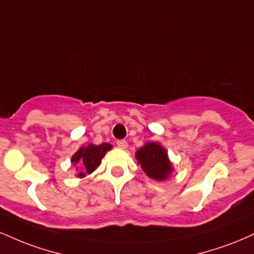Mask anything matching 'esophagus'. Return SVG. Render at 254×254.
<instances>
[{
  "label": "esophagus",
  "instance_id": "esophagus-1",
  "mask_svg": "<svg viewBox=\"0 0 254 254\" xmlns=\"http://www.w3.org/2000/svg\"><path fill=\"white\" fill-rule=\"evenodd\" d=\"M117 146L121 149H125L127 146V142L125 139H118L117 140Z\"/></svg>",
  "mask_w": 254,
  "mask_h": 254
}]
</instances>
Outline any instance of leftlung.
Returning a JSON list of instances; mask_svg holds the SVG:
<instances>
[{"instance_id": "8db88e82", "label": "left lung", "mask_w": 254, "mask_h": 254, "mask_svg": "<svg viewBox=\"0 0 254 254\" xmlns=\"http://www.w3.org/2000/svg\"><path fill=\"white\" fill-rule=\"evenodd\" d=\"M138 160L143 172L151 179L162 181L172 173V163L168 160L167 151L157 143H148L137 150Z\"/></svg>"}]
</instances>
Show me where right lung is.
Masks as SVG:
<instances>
[{"label":"right lung","mask_w":254,"mask_h":254,"mask_svg":"<svg viewBox=\"0 0 254 254\" xmlns=\"http://www.w3.org/2000/svg\"><path fill=\"white\" fill-rule=\"evenodd\" d=\"M112 148L109 143H103L99 145L88 144L85 148H80L72 157L73 163L80 162L81 170L78 174L79 177H84L86 174L92 173L96 168L99 166L102 158L105 156V152ZM78 170V168H77Z\"/></svg>","instance_id":"add662e5"}]
</instances>
